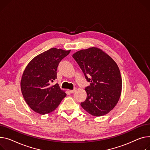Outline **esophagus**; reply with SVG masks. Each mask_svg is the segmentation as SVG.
<instances>
[{
    "label": "esophagus",
    "mask_w": 150,
    "mask_h": 150,
    "mask_svg": "<svg viewBox=\"0 0 150 150\" xmlns=\"http://www.w3.org/2000/svg\"><path fill=\"white\" fill-rule=\"evenodd\" d=\"M76 92V88H74L73 90H71V91H69V92L71 93H74Z\"/></svg>",
    "instance_id": "1"
}]
</instances>
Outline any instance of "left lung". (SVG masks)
Instances as JSON below:
<instances>
[{"mask_svg":"<svg viewBox=\"0 0 150 150\" xmlns=\"http://www.w3.org/2000/svg\"><path fill=\"white\" fill-rule=\"evenodd\" d=\"M90 85L85 87L86 100L81 107L95 116L106 115L120 98L122 78L113 59L96 47L81 50L73 55Z\"/></svg>","mask_w":150,"mask_h":150,"instance_id":"obj_1","label":"left lung"}]
</instances>
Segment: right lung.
Returning <instances> with one entry per match:
<instances>
[{"label": "right lung", "instance_id": "1", "mask_svg": "<svg viewBox=\"0 0 150 150\" xmlns=\"http://www.w3.org/2000/svg\"><path fill=\"white\" fill-rule=\"evenodd\" d=\"M71 51L51 48L39 54L29 62L23 72L21 86L28 105L38 113H49L58 106L66 94L57 83L59 63Z\"/></svg>", "mask_w": 150, "mask_h": 150}]
</instances>
